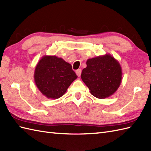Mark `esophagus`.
Here are the masks:
<instances>
[{
  "label": "esophagus",
  "instance_id": "1",
  "mask_svg": "<svg viewBox=\"0 0 151 151\" xmlns=\"http://www.w3.org/2000/svg\"><path fill=\"white\" fill-rule=\"evenodd\" d=\"M81 73H82V70L81 69H78V70H76V75H77L78 77H80V76H81Z\"/></svg>",
  "mask_w": 151,
  "mask_h": 151
}]
</instances>
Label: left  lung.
<instances>
[{"instance_id":"1","label":"left lung","mask_w":151,"mask_h":151,"mask_svg":"<svg viewBox=\"0 0 151 151\" xmlns=\"http://www.w3.org/2000/svg\"><path fill=\"white\" fill-rule=\"evenodd\" d=\"M81 78L91 94L98 99L113 95L120 86L122 69L118 61L110 54L88 59Z\"/></svg>"}]
</instances>
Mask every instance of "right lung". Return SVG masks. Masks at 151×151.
Segmentation results:
<instances>
[{"mask_svg":"<svg viewBox=\"0 0 151 151\" xmlns=\"http://www.w3.org/2000/svg\"><path fill=\"white\" fill-rule=\"evenodd\" d=\"M37 88L47 99H57L65 94L77 78L70 63L56 56H43L36 66L34 74Z\"/></svg>","mask_w":151,"mask_h":151,"instance_id":"1","label":"right lung"}]
</instances>
